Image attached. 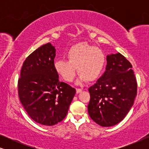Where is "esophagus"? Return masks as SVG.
<instances>
[{"label":"esophagus","mask_w":149,"mask_h":149,"mask_svg":"<svg viewBox=\"0 0 149 149\" xmlns=\"http://www.w3.org/2000/svg\"><path fill=\"white\" fill-rule=\"evenodd\" d=\"M76 91H77V93H80V92H81V91H82V89H79V88H77L76 89Z\"/></svg>","instance_id":"34e87169"}]
</instances>
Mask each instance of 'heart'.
Here are the masks:
<instances>
[{
	"instance_id": "1",
	"label": "heart",
	"mask_w": 149,
	"mask_h": 149,
	"mask_svg": "<svg viewBox=\"0 0 149 149\" xmlns=\"http://www.w3.org/2000/svg\"><path fill=\"white\" fill-rule=\"evenodd\" d=\"M68 61L56 60L55 70L66 82H72L79 74V81L89 82L96 80L106 64V56L101 49L87 42H79L71 47L66 54Z\"/></svg>"
}]
</instances>
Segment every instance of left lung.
<instances>
[{
    "label": "left lung",
    "instance_id": "left-lung-1",
    "mask_svg": "<svg viewBox=\"0 0 149 149\" xmlns=\"http://www.w3.org/2000/svg\"><path fill=\"white\" fill-rule=\"evenodd\" d=\"M88 113L104 127L115 125L124 119L137 95V81L132 65L118 53L107 56L106 71L89 88Z\"/></svg>",
    "mask_w": 149,
    "mask_h": 149
}]
</instances>
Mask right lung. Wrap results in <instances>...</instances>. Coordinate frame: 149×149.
Here are the masks:
<instances>
[{
	"label": "right lung",
	"instance_id": "add662e5",
	"mask_svg": "<svg viewBox=\"0 0 149 149\" xmlns=\"http://www.w3.org/2000/svg\"><path fill=\"white\" fill-rule=\"evenodd\" d=\"M56 49L48 42L30 54L18 79V95L30 118L44 125L62 121L76 89L59 81L54 68Z\"/></svg>",
	"mask_w": 149,
	"mask_h": 149
}]
</instances>
